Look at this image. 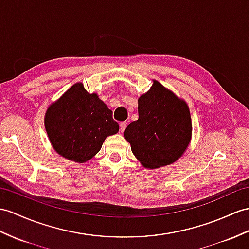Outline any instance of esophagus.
<instances>
[{"mask_svg": "<svg viewBox=\"0 0 249 249\" xmlns=\"http://www.w3.org/2000/svg\"><path fill=\"white\" fill-rule=\"evenodd\" d=\"M126 121H121V123L119 124V126H120V132L123 133V132H124V130H125V128H126Z\"/></svg>", "mask_w": 249, "mask_h": 249, "instance_id": "obj_1", "label": "esophagus"}]
</instances>
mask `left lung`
<instances>
[{"label":"left lung","instance_id":"8db88e82","mask_svg":"<svg viewBox=\"0 0 249 249\" xmlns=\"http://www.w3.org/2000/svg\"><path fill=\"white\" fill-rule=\"evenodd\" d=\"M192 123L186 102L153 80L138 98V119L124 131V138L142 166L149 169L177 161L190 142Z\"/></svg>","mask_w":249,"mask_h":249}]
</instances>
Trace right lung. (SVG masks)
<instances>
[{
    "label": "right lung",
    "mask_w": 249,
    "mask_h": 249,
    "mask_svg": "<svg viewBox=\"0 0 249 249\" xmlns=\"http://www.w3.org/2000/svg\"><path fill=\"white\" fill-rule=\"evenodd\" d=\"M44 124L54 151L76 162L92 159L105 139L119 131L112 111L97 94L88 93L80 82L48 107Z\"/></svg>",
    "instance_id": "obj_1"
}]
</instances>
